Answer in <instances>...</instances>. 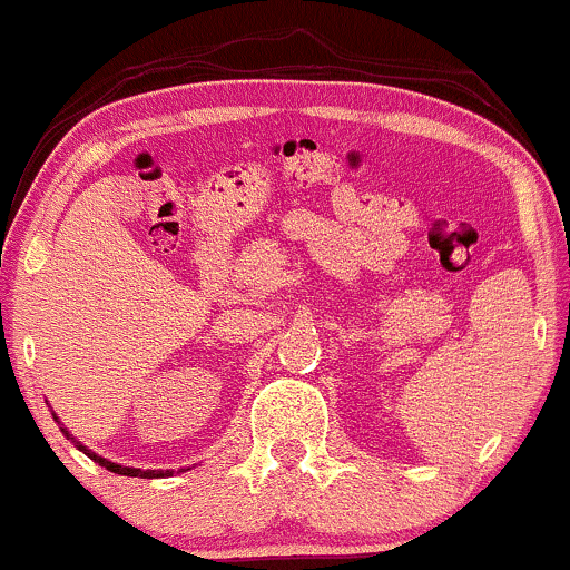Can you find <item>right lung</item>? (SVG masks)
Masks as SVG:
<instances>
[{"label": "right lung", "instance_id": "add662e5", "mask_svg": "<svg viewBox=\"0 0 570 570\" xmlns=\"http://www.w3.org/2000/svg\"><path fill=\"white\" fill-rule=\"evenodd\" d=\"M65 430V428H61ZM65 435H67V430H65ZM80 452L83 454H89V458L94 460V462H99V465L102 468H108V471H112V473H121V476H140V479H156V476H170V471H140V468H124V465H116V462H108L105 458H99V454H94L91 449H86V446H78Z\"/></svg>", "mask_w": 570, "mask_h": 570}]
</instances>
